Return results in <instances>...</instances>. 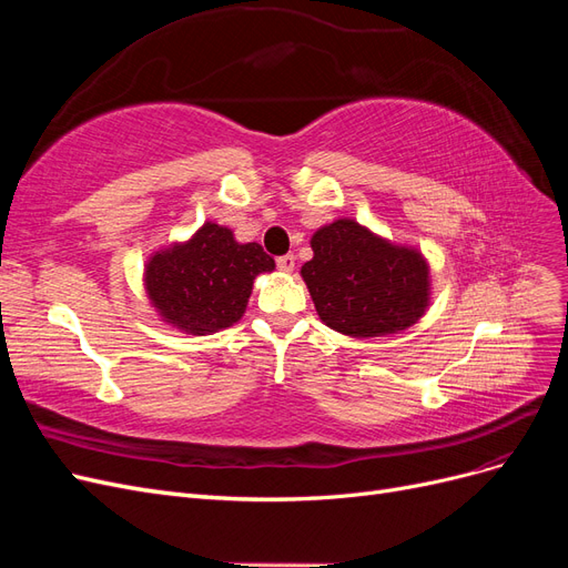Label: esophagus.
Returning a JSON list of instances; mask_svg holds the SVG:
<instances>
[{
    "label": "esophagus",
    "instance_id": "34e87169",
    "mask_svg": "<svg viewBox=\"0 0 568 568\" xmlns=\"http://www.w3.org/2000/svg\"><path fill=\"white\" fill-rule=\"evenodd\" d=\"M277 267H280L282 272H291V270L296 267V257L291 255V253H286V255H280V257H277Z\"/></svg>",
    "mask_w": 568,
    "mask_h": 568
}]
</instances>
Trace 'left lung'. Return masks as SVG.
I'll return each instance as SVG.
<instances>
[{
  "instance_id": "obj_1",
  "label": "left lung",
  "mask_w": 568,
  "mask_h": 568,
  "mask_svg": "<svg viewBox=\"0 0 568 568\" xmlns=\"http://www.w3.org/2000/svg\"><path fill=\"white\" fill-rule=\"evenodd\" d=\"M301 270L320 320L346 336H384L415 324L428 303V267L417 251L393 246L353 220L315 232Z\"/></svg>"
}]
</instances>
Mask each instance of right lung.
Instances as JSON below:
<instances>
[{
    "instance_id": "add662e5",
    "label": "right lung",
    "mask_w": 568,
    "mask_h": 568,
    "mask_svg": "<svg viewBox=\"0 0 568 568\" xmlns=\"http://www.w3.org/2000/svg\"><path fill=\"white\" fill-rule=\"evenodd\" d=\"M270 270L274 261L263 246L236 244L227 227L205 222L189 244L151 257L146 288L165 322L209 334L244 315L255 274Z\"/></svg>"
}]
</instances>
